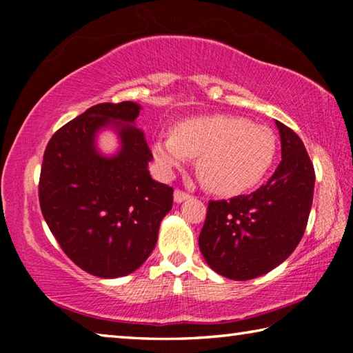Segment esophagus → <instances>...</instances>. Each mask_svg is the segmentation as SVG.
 Listing matches in <instances>:
<instances>
[{
  "instance_id": "34e87169",
  "label": "esophagus",
  "mask_w": 353,
  "mask_h": 353,
  "mask_svg": "<svg viewBox=\"0 0 353 353\" xmlns=\"http://www.w3.org/2000/svg\"><path fill=\"white\" fill-rule=\"evenodd\" d=\"M188 198H190L188 193H185V191H182V190H174V202H177V204L187 201Z\"/></svg>"
}]
</instances>
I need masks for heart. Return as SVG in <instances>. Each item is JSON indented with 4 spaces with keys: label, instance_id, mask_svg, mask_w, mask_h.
Instances as JSON below:
<instances>
[{
    "label": "heart",
    "instance_id": "obj_1",
    "mask_svg": "<svg viewBox=\"0 0 353 353\" xmlns=\"http://www.w3.org/2000/svg\"><path fill=\"white\" fill-rule=\"evenodd\" d=\"M277 140L271 129L234 115H207L179 123L174 134L152 141V154L165 172L198 159V176L218 194L254 188L274 163Z\"/></svg>",
    "mask_w": 353,
    "mask_h": 353
}]
</instances>
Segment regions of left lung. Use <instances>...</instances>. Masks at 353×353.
<instances>
[{"label": "left lung", "mask_w": 353, "mask_h": 353, "mask_svg": "<svg viewBox=\"0 0 353 353\" xmlns=\"http://www.w3.org/2000/svg\"><path fill=\"white\" fill-rule=\"evenodd\" d=\"M282 162L246 196L210 201L199 235L201 254L219 276L250 280L272 271L297 248L313 204L314 168L294 130L276 121Z\"/></svg>", "instance_id": "8db88e82"}]
</instances>
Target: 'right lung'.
Wrapping results in <instances>:
<instances>
[{
  "label": "right lung",
  "mask_w": 353,
  "mask_h": 353,
  "mask_svg": "<svg viewBox=\"0 0 353 353\" xmlns=\"http://www.w3.org/2000/svg\"><path fill=\"white\" fill-rule=\"evenodd\" d=\"M140 110L132 101L93 105L59 129L45 149L41 213L63 252L97 277L139 270L172 207V188L149 174L152 154L135 126ZM103 130L119 139L109 156L97 148Z\"/></svg>",
  "instance_id": "right-lung-1"
}]
</instances>
